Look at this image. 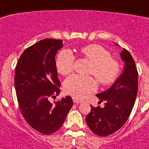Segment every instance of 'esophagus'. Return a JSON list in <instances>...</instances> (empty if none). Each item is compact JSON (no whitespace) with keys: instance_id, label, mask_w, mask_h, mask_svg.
Returning <instances> with one entry per match:
<instances>
[{"instance_id":"34e87169","label":"esophagus","mask_w":149,"mask_h":149,"mask_svg":"<svg viewBox=\"0 0 149 149\" xmlns=\"http://www.w3.org/2000/svg\"><path fill=\"white\" fill-rule=\"evenodd\" d=\"M72 100H73V102L76 104H79V103H82V101H81V100L77 99V98H72Z\"/></svg>"}]
</instances>
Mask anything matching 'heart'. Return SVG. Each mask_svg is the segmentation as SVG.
<instances>
[{"instance_id": "heart-1", "label": "heart", "mask_w": 149, "mask_h": 149, "mask_svg": "<svg viewBox=\"0 0 149 149\" xmlns=\"http://www.w3.org/2000/svg\"><path fill=\"white\" fill-rule=\"evenodd\" d=\"M82 55L93 64L91 74L103 86H107L116 81L120 72V64L117 60L111 58L109 51L99 45H90L82 47ZM74 56L70 50H63L56 60V67L60 74L66 76L73 70ZM97 83L92 77H84L74 74L64 81L65 93L77 99L84 98L87 94L95 91Z\"/></svg>"}]
</instances>
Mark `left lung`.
<instances>
[{"mask_svg": "<svg viewBox=\"0 0 149 149\" xmlns=\"http://www.w3.org/2000/svg\"><path fill=\"white\" fill-rule=\"evenodd\" d=\"M120 57L125 63L123 72L108 89L96 95L100 102H105L104 107L91 105L92 110L86 117L90 130L99 136H109L123 127L130 115L138 92V71L134 60L125 48Z\"/></svg>", "mask_w": 149, "mask_h": 149, "instance_id": "1", "label": "left lung"}]
</instances>
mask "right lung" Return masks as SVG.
Instances as JSON below:
<instances>
[{
	"mask_svg": "<svg viewBox=\"0 0 149 149\" xmlns=\"http://www.w3.org/2000/svg\"><path fill=\"white\" fill-rule=\"evenodd\" d=\"M62 47V40H41L22 52L15 70V88L22 116L42 134L58 130L73 105L70 96L54 104L49 101L61 92L55 55Z\"/></svg>",
	"mask_w": 149,
	"mask_h": 149,
	"instance_id": "obj_1",
	"label": "right lung"
}]
</instances>
